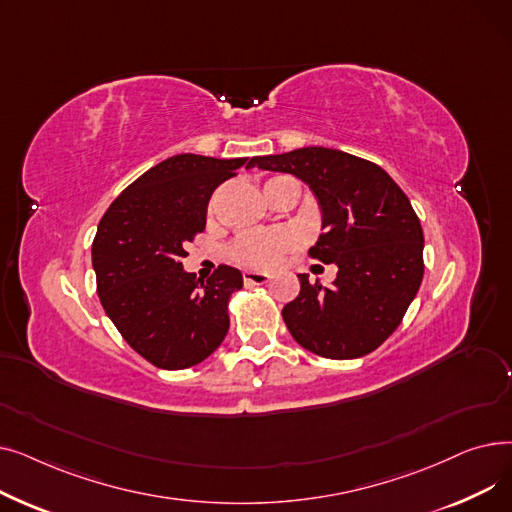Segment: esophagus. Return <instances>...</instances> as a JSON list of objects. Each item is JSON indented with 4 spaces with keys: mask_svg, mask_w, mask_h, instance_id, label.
<instances>
[{
    "mask_svg": "<svg viewBox=\"0 0 512 512\" xmlns=\"http://www.w3.org/2000/svg\"><path fill=\"white\" fill-rule=\"evenodd\" d=\"M242 278H245L247 284H265V282H270V274L253 272V270H247L245 274H242Z\"/></svg>",
    "mask_w": 512,
    "mask_h": 512,
    "instance_id": "34e87169",
    "label": "esophagus"
}]
</instances>
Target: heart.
I'll list each match as a JSON object with an SVG mask.
<instances>
[{
	"label": "heart",
	"instance_id": "1",
	"mask_svg": "<svg viewBox=\"0 0 512 512\" xmlns=\"http://www.w3.org/2000/svg\"><path fill=\"white\" fill-rule=\"evenodd\" d=\"M292 180L288 176H276L265 182V188H270L278 182ZM213 211V203L209 205V213ZM299 245V236L292 230L280 228V230H265V232H249L236 238V242L230 249V255L234 261L245 267H255V270H267L278 263V259L292 251Z\"/></svg>",
	"mask_w": 512,
	"mask_h": 512
}]
</instances>
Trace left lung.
I'll return each instance as SVG.
<instances>
[{
  "instance_id": "left-lung-1",
  "label": "left lung",
  "mask_w": 512,
  "mask_h": 512,
  "mask_svg": "<svg viewBox=\"0 0 512 512\" xmlns=\"http://www.w3.org/2000/svg\"><path fill=\"white\" fill-rule=\"evenodd\" d=\"M247 168L292 174L311 188L324 234L309 255L338 267L330 286L299 274V297L282 309L292 338L326 359L375 351L423 280V230L409 197L373 161L328 147L259 155Z\"/></svg>"
}]
</instances>
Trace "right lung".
<instances>
[{
  "mask_svg": "<svg viewBox=\"0 0 512 512\" xmlns=\"http://www.w3.org/2000/svg\"><path fill=\"white\" fill-rule=\"evenodd\" d=\"M247 157L180 153L147 170L105 211L93 240L99 301L124 340L159 369L207 359L228 334L236 267L207 282L184 272L186 242L203 232L207 203Z\"/></svg>",
  "mask_w": 512,
  "mask_h": 512,
  "instance_id": "add662e5",
  "label": "right lung"
}]
</instances>
